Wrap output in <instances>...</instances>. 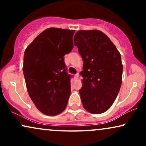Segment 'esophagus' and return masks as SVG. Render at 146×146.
I'll return each instance as SVG.
<instances>
[{
	"instance_id": "esophagus-1",
	"label": "esophagus",
	"mask_w": 146,
	"mask_h": 146,
	"mask_svg": "<svg viewBox=\"0 0 146 146\" xmlns=\"http://www.w3.org/2000/svg\"><path fill=\"white\" fill-rule=\"evenodd\" d=\"M78 78H79V74L78 73H77L76 75H75V80H78Z\"/></svg>"
}]
</instances>
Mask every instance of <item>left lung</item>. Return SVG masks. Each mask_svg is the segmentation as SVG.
Segmentation results:
<instances>
[{
	"label": "left lung",
	"mask_w": 146,
	"mask_h": 146,
	"mask_svg": "<svg viewBox=\"0 0 146 146\" xmlns=\"http://www.w3.org/2000/svg\"><path fill=\"white\" fill-rule=\"evenodd\" d=\"M74 45L82 58V86L79 90L84 108L92 114L108 110L122 82L121 55L108 36L99 30H80Z\"/></svg>",
	"instance_id": "obj_1"
}]
</instances>
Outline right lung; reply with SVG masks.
Returning <instances> with one entry per match:
<instances>
[{
    "instance_id": "add662e5",
    "label": "right lung",
    "mask_w": 146,
    "mask_h": 146,
    "mask_svg": "<svg viewBox=\"0 0 146 146\" xmlns=\"http://www.w3.org/2000/svg\"><path fill=\"white\" fill-rule=\"evenodd\" d=\"M75 30L48 28L25 49L23 71L27 89L36 108L48 116L66 108L71 94L64 56L73 48Z\"/></svg>"
}]
</instances>
